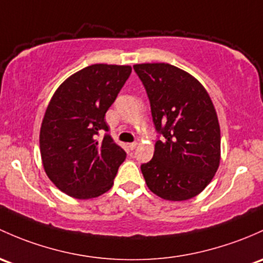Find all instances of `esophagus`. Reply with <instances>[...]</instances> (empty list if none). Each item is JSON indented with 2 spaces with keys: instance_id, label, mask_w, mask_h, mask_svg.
<instances>
[{
  "instance_id": "34e87169",
  "label": "esophagus",
  "mask_w": 263,
  "mask_h": 263,
  "mask_svg": "<svg viewBox=\"0 0 263 263\" xmlns=\"http://www.w3.org/2000/svg\"><path fill=\"white\" fill-rule=\"evenodd\" d=\"M137 147V142H132V143H128V148L129 150H135V148Z\"/></svg>"
}]
</instances>
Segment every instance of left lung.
I'll return each instance as SVG.
<instances>
[{
    "label": "left lung",
    "instance_id": "8db88e82",
    "mask_svg": "<svg viewBox=\"0 0 263 263\" xmlns=\"http://www.w3.org/2000/svg\"><path fill=\"white\" fill-rule=\"evenodd\" d=\"M147 92L156 131L164 136L154 157L141 165L157 197L182 201L197 197L220 162V128L211 97L192 74L166 63L134 65Z\"/></svg>",
    "mask_w": 263,
    "mask_h": 263
}]
</instances>
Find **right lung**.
I'll return each mask as SVG.
<instances>
[{
  "label": "right lung",
  "mask_w": 263,
  "mask_h": 263,
  "mask_svg": "<svg viewBox=\"0 0 263 263\" xmlns=\"http://www.w3.org/2000/svg\"><path fill=\"white\" fill-rule=\"evenodd\" d=\"M129 65L93 64L55 90L40 128V154L55 186L76 199H92L112 187L126 153L109 135L104 116L128 79Z\"/></svg>",
  "instance_id": "1"
}]
</instances>
